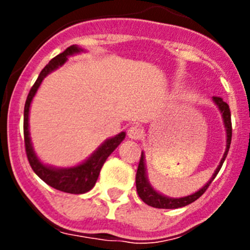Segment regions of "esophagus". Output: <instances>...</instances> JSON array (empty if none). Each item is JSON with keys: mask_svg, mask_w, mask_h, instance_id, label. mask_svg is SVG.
<instances>
[{"mask_svg": "<svg viewBox=\"0 0 250 250\" xmlns=\"http://www.w3.org/2000/svg\"><path fill=\"white\" fill-rule=\"evenodd\" d=\"M127 135L132 140H139L143 135V130L138 126V125H132L129 130H127Z\"/></svg>", "mask_w": 250, "mask_h": 250, "instance_id": "obj_1", "label": "esophagus"}]
</instances>
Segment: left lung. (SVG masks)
I'll return each instance as SVG.
<instances>
[{"label": "left lung", "mask_w": 250, "mask_h": 250, "mask_svg": "<svg viewBox=\"0 0 250 250\" xmlns=\"http://www.w3.org/2000/svg\"><path fill=\"white\" fill-rule=\"evenodd\" d=\"M213 101L215 103V105L218 106L219 111L222 112V118L224 121L225 131H227V149H225L224 155H223L222 160H220L219 165L214 171L213 176L210 178V180L202 188L196 193L191 194V195L183 196V198H169V196H165L163 194L158 193V191L151 187V184L149 183V179L146 175V167H145V155L144 152L141 151V158L139 161L138 171H136V191H138L140 199L145 203V204L150 205V207L159 208V209H176V208H182L185 205L191 204L193 202H195L196 199H199L200 196L205 193L209 185L211 184L214 179H215L216 174L219 173L220 167H222L223 163H224L225 158L228 155L229 147H230L231 143V118H230V109H229V105L223 100L219 96H213Z\"/></svg>", "instance_id": "1"}]
</instances>
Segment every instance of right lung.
I'll return each mask as SVG.
<instances>
[{
  "instance_id": "right-lung-1",
  "label": "right lung",
  "mask_w": 250,
  "mask_h": 250,
  "mask_svg": "<svg viewBox=\"0 0 250 250\" xmlns=\"http://www.w3.org/2000/svg\"><path fill=\"white\" fill-rule=\"evenodd\" d=\"M81 51H83V48L77 47L76 45H72L66 48L62 54L57 55L56 57L51 60L50 62L43 67L42 71L40 72L36 83L31 87L27 99H26L25 110H23V136H25L26 155H27L31 167L36 173V175L42 179L46 184L55 188L57 190L70 194H83L91 190L96 180H98L100 170L106 159L109 158L110 154L120 145V143L126 135L123 131L118 135H115L114 138L107 139L92 152L89 159H86L83 163L72 167H48V165L41 163L35 154L32 143H31L30 130H28V114H30V106L32 103V99H34L42 80L50 72L59 68L60 66H62L67 61L68 56L79 54Z\"/></svg>"
}]
</instances>
